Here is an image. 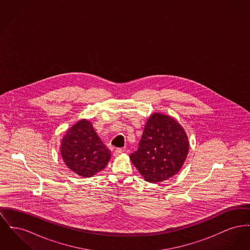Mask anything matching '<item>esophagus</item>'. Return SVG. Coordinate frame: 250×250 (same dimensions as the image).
Here are the masks:
<instances>
[{
    "instance_id": "1",
    "label": "esophagus",
    "mask_w": 250,
    "mask_h": 250,
    "mask_svg": "<svg viewBox=\"0 0 250 250\" xmlns=\"http://www.w3.org/2000/svg\"><path fill=\"white\" fill-rule=\"evenodd\" d=\"M124 151H125V150H124L123 148H116V149H115V151H114V156H115V157L120 156Z\"/></svg>"
}]
</instances>
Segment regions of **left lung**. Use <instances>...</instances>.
<instances>
[{"label":"left lung","instance_id":"8db88e82","mask_svg":"<svg viewBox=\"0 0 250 250\" xmlns=\"http://www.w3.org/2000/svg\"><path fill=\"white\" fill-rule=\"evenodd\" d=\"M188 151L189 142L182 126L170 116L155 113L148 119L130 160L146 181L158 183L176 175Z\"/></svg>","mask_w":250,"mask_h":250}]
</instances>
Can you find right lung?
Instances as JSON below:
<instances>
[{"label":"right lung","instance_id":"obj_1","mask_svg":"<svg viewBox=\"0 0 250 250\" xmlns=\"http://www.w3.org/2000/svg\"><path fill=\"white\" fill-rule=\"evenodd\" d=\"M60 152L66 165L84 177L103 170L111 157L87 120H81L64 135Z\"/></svg>","mask_w":250,"mask_h":250}]
</instances>
